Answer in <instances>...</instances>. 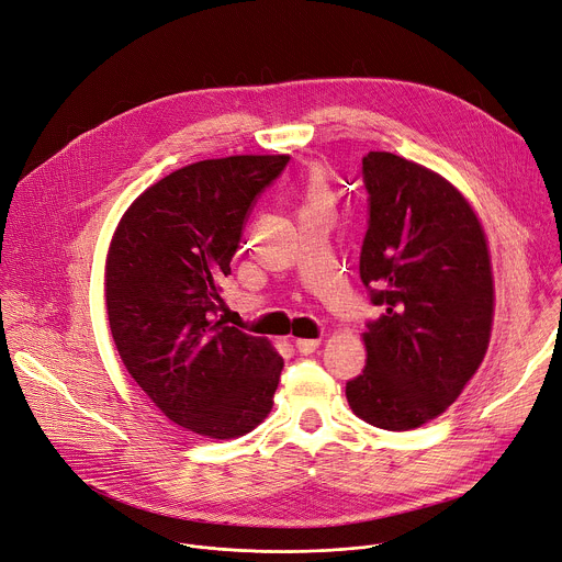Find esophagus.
Listing matches in <instances>:
<instances>
[{"label":"esophagus","mask_w":562,"mask_h":562,"mask_svg":"<svg viewBox=\"0 0 562 562\" xmlns=\"http://www.w3.org/2000/svg\"><path fill=\"white\" fill-rule=\"evenodd\" d=\"M319 339H294V348L301 352V355H313L317 348H319Z\"/></svg>","instance_id":"1"}]
</instances>
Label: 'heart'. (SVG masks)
<instances>
[{
	"label": "heart",
	"mask_w": 562,
	"mask_h": 562,
	"mask_svg": "<svg viewBox=\"0 0 562 562\" xmlns=\"http://www.w3.org/2000/svg\"><path fill=\"white\" fill-rule=\"evenodd\" d=\"M315 194H319V190H317V187H315Z\"/></svg>",
	"instance_id": "1"
}]
</instances>
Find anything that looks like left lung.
<instances>
[{"instance_id":"1","label":"left lung","mask_w":562,"mask_h":562,"mask_svg":"<svg viewBox=\"0 0 562 562\" xmlns=\"http://www.w3.org/2000/svg\"><path fill=\"white\" fill-rule=\"evenodd\" d=\"M368 229L359 277L382 317L346 384L357 417L411 430L445 413L484 359L493 277L477 216L451 182L389 151L361 160Z\"/></svg>"}]
</instances>
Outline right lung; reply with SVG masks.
I'll return each mask as SVG.
<instances>
[{"label":"right lung","mask_w":562,"mask_h":562,"mask_svg":"<svg viewBox=\"0 0 562 562\" xmlns=\"http://www.w3.org/2000/svg\"><path fill=\"white\" fill-rule=\"evenodd\" d=\"M288 156L176 169L122 216L106 257V315L130 375L176 424L229 440L272 408L283 359L218 315L249 207Z\"/></svg>","instance_id":"1"}]
</instances>
